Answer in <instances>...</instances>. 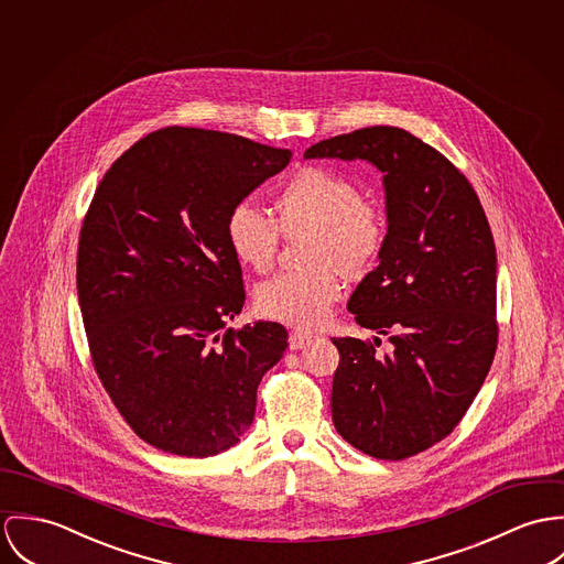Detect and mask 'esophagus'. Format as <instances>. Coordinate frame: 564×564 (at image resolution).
<instances>
[{
  "label": "esophagus",
  "mask_w": 564,
  "mask_h": 564,
  "mask_svg": "<svg viewBox=\"0 0 564 564\" xmlns=\"http://www.w3.org/2000/svg\"><path fill=\"white\" fill-rule=\"evenodd\" d=\"M312 339V330H307V328H294V330L290 333V348H292V350H301V348L310 346Z\"/></svg>",
  "instance_id": "obj_1"
}]
</instances>
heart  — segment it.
<instances>
[{
  "instance_id": "b5f03b06",
  "label": "heart",
  "mask_w": 564,
  "mask_h": 564,
  "mask_svg": "<svg viewBox=\"0 0 564 564\" xmlns=\"http://www.w3.org/2000/svg\"><path fill=\"white\" fill-rule=\"evenodd\" d=\"M274 220L238 203L225 218V240L231 254L254 272L272 265L279 236L307 231L303 270L279 272L254 290L261 315L294 326L317 324L339 299V272L366 276L387 245V216L344 173L324 166H301L272 192Z\"/></svg>"
}]
</instances>
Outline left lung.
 <instances>
[{
    "mask_svg": "<svg viewBox=\"0 0 564 564\" xmlns=\"http://www.w3.org/2000/svg\"><path fill=\"white\" fill-rule=\"evenodd\" d=\"M305 158L368 160L384 175L387 245L348 312L393 348L380 357L372 341L333 339L339 366L330 411L337 433L364 454L415 456L456 429L496 357L498 259L489 220L467 177L400 127L341 133Z\"/></svg>",
    "mask_w": 564,
    "mask_h": 564,
    "instance_id": "left-lung-1",
    "label": "left lung"
}]
</instances>
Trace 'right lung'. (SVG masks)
<instances>
[{"label":"right lung","instance_id":"add662e5","mask_svg":"<svg viewBox=\"0 0 564 564\" xmlns=\"http://www.w3.org/2000/svg\"><path fill=\"white\" fill-rule=\"evenodd\" d=\"M290 149L164 127L108 169L84 216L77 299L88 350L129 429L177 456H214L252 424L288 348L276 322L227 326L247 292L225 218Z\"/></svg>","mask_w":564,"mask_h":564}]
</instances>
